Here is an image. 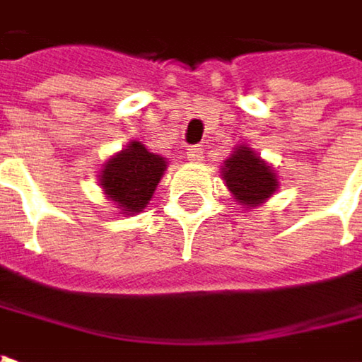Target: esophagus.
I'll return each instance as SVG.
<instances>
[{
	"label": "esophagus",
	"instance_id": "esophagus-1",
	"mask_svg": "<svg viewBox=\"0 0 362 362\" xmlns=\"http://www.w3.org/2000/svg\"><path fill=\"white\" fill-rule=\"evenodd\" d=\"M186 155H188V159H190V161H201V159H203V148H199V147L186 148Z\"/></svg>",
	"mask_w": 362,
	"mask_h": 362
}]
</instances>
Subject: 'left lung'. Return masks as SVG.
Masks as SVG:
<instances>
[{
	"instance_id": "8db88e82",
	"label": "left lung",
	"mask_w": 362,
	"mask_h": 362,
	"mask_svg": "<svg viewBox=\"0 0 362 362\" xmlns=\"http://www.w3.org/2000/svg\"><path fill=\"white\" fill-rule=\"evenodd\" d=\"M221 180L226 182L232 197L247 209L263 205L279 188L276 170L245 143L234 147L223 161Z\"/></svg>"
}]
</instances>
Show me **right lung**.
I'll return each instance as SVG.
<instances>
[{"label": "right lung", "mask_w": 362, "mask_h": 362, "mask_svg": "<svg viewBox=\"0 0 362 362\" xmlns=\"http://www.w3.org/2000/svg\"><path fill=\"white\" fill-rule=\"evenodd\" d=\"M165 170V157L151 153L141 141H130L126 148L117 151L103 163L99 186L124 215L141 214L153 199Z\"/></svg>", "instance_id": "add662e5"}]
</instances>
